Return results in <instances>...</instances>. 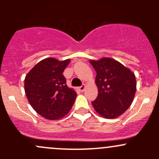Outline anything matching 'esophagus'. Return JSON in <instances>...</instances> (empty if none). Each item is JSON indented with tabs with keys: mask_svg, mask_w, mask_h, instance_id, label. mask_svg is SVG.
Wrapping results in <instances>:
<instances>
[{
	"mask_svg": "<svg viewBox=\"0 0 159 159\" xmlns=\"http://www.w3.org/2000/svg\"><path fill=\"white\" fill-rule=\"evenodd\" d=\"M85 88H86L85 84H83L82 86H81V87L78 88V89H79V91H84V89H85Z\"/></svg>",
	"mask_w": 159,
	"mask_h": 159,
	"instance_id": "34e87169",
	"label": "esophagus"
}]
</instances>
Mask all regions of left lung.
<instances>
[{
  "label": "left lung",
  "instance_id": "left-lung-1",
  "mask_svg": "<svg viewBox=\"0 0 159 159\" xmlns=\"http://www.w3.org/2000/svg\"><path fill=\"white\" fill-rule=\"evenodd\" d=\"M97 72L98 97L91 102L94 110L105 118H115L131 106L136 91L134 74L111 57L90 60Z\"/></svg>",
  "mask_w": 159,
  "mask_h": 159
}]
</instances>
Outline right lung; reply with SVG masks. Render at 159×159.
I'll return each instance as SVG.
<instances>
[{
	"instance_id": "right-lung-1",
	"label": "right lung",
	"mask_w": 159,
	"mask_h": 159,
	"mask_svg": "<svg viewBox=\"0 0 159 159\" xmlns=\"http://www.w3.org/2000/svg\"><path fill=\"white\" fill-rule=\"evenodd\" d=\"M70 59H43L27 74L25 91L34 110L48 120L63 118L71 109L77 93L66 84L62 75Z\"/></svg>"
}]
</instances>
